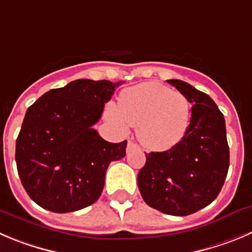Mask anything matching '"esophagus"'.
I'll use <instances>...</instances> for the list:
<instances>
[{"instance_id": "1", "label": "esophagus", "mask_w": 252, "mask_h": 252, "mask_svg": "<svg viewBox=\"0 0 252 252\" xmlns=\"http://www.w3.org/2000/svg\"><path fill=\"white\" fill-rule=\"evenodd\" d=\"M131 148H139V147H138V145L135 144V143L128 142V149H131Z\"/></svg>"}]
</instances>
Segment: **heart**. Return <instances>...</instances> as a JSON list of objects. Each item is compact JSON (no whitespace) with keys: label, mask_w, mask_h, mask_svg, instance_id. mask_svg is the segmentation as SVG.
Masks as SVG:
<instances>
[{"label":"heart","mask_w":252,"mask_h":252,"mask_svg":"<svg viewBox=\"0 0 252 252\" xmlns=\"http://www.w3.org/2000/svg\"><path fill=\"white\" fill-rule=\"evenodd\" d=\"M109 117L122 128L138 126L143 144L155 150L176 145L184 137L190 117L189 100L180 92L159 83H143L121 93Z\"/></svg>","instance_id":"1"}]
</instances>
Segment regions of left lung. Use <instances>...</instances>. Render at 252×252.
Returning <instances> with one entry per match:
<instances>
[{"instance_id": "8db88e82", "label": "left lung", "mask_w": 252, "mask_h": 252, "mask_svg": "<svg viewBox=\"0 0 252 252\" xmlns=\"http://www.w3.org/2000/svg\"><path fill=\"white\" fill-rule=\"evenodd\" d=\"M168 83L191 103L190 124L171 149L145 154L138 187L149 206L187 216L213 203L221 190L229 170V145L224 115L208 94L179 79Z\"/></svg>"}]
</instances>
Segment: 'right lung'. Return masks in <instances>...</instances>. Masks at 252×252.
Returning a JSON list of instances; mask_svg holds the SVG:
<instances>
[{
  "label": "right lung",
  "instance_id": "obj_1",
  "mask_svg": "<svg viewBox=\"0 0 252 252\" xmlns=\"http://www.w3.org/2000/svg\"><path fill=\"white\" fill-rule=\"evenodd\" d=\"M119 84L77 79L51 89L27 109L16 164L23 188L41 208L70 213L99 199L105 171L126 157V140L107 142L93 126Z\"/></svg>",
  "mask_w": 252,
  "mask_h": 252
}]
</instances>
